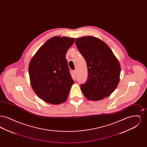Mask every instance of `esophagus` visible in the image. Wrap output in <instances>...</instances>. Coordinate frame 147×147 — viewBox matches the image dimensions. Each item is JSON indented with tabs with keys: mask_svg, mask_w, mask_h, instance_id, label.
<instances>
[{
	"mask_svg": "<svg viewBox=\"0 0 147 147\" xmlns=\"http://www.w3.org/2000/svg\"><path fill=\"white\" fill-rule=\"evenodd\" d=\"M73 73L74 74V75L76 76V74H77V70H74V71H73Z\"/></svg>",
	"mask_w": 147,
	"mask_h": 147,
	"instance_id": "esophagus-1",
	"label": "esophagus"
}]
</instances>
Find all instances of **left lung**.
<instances>
[{
  "mask_svg": "<svg viewBox=\"0 0 147 147\" xmlns=\"http://www.w3.org/2000/svg\"><path fill=\"white\" fill-rule=\"evenodd\" d=\"M77 48L86 61L88 78L81 90L87 99L98 101L110 96L117 88L121 66L111 49L97 37L76 39Z\"/></svg>",
  "mask_w": 147,
  "mask_h": 147,
  "instance_id": "8db88e82",
  "label": "left lung"
}]
</instances>
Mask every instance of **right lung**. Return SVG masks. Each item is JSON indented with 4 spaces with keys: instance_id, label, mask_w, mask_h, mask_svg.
<instances>
[{
    "instance_id": "1",
    "label": "right lung",
    "mask_w": 147,
    "mask_h": 147,
    "mask_svg": "<svg viewBox=\"0 0 147 147\" xmlns=\"http://www.w3.org/2000/svg\"><path fill=\"white\" fill-rule=\"evenodd\" d=\"M74 38L55 36L45 42L32 57L28 66L31 86L44 101L58 105L68 98L72 85L65 58Z\"/></svg>"
}]
</instances>
